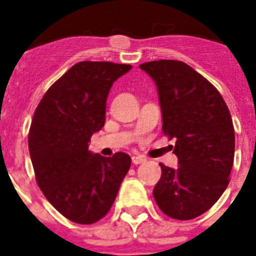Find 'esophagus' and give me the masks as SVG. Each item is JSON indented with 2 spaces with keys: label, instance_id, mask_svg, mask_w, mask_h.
<instances>
[{
  "label": "esophagus",
  "instance_id": "esophagus-1",
  "mask_svg": "<svg viewBox=\"0 0 256 256\" xmlns=\"http://www.w3.org/2000/svg\"><path fill=\"white\" fill-rule=\"evenodd\" d=\"M132 160L134 164H144V162H146V158L142 156H132Z\"/></svg>",
  "mask_w": 256,
  "mask_h": 256
}]
</instances>
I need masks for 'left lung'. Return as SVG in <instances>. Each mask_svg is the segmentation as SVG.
Returning a JSON list of instances; mask_svg holds the SVG:
<instances>
[{
  "label": "left lung",
  "mask_w": 256,
  "mask_h": 256,
  "mask_svg": "<svg viewBox=\"0 0 256 256\" xmlns=\"http://www.w3.org/2000/svg\"><path fill=\"white\" fill-rule=\"evenodd\" d=\"M140 68L156 82L164 134L176 140L179 166L160 164L152 195L170 218L194 219L214 206L230 182L235 152L230 112L218 90L184 62L160 60Z\"/></svg>",
  "instance_id": "left-lung-1"
}]
</instances>
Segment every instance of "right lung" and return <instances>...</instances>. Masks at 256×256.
Wrapping results in <instances>:
<instances>
[{"label":"right lung","instance_id":"1","mask_svg":"<svg viewBox=\"0 0 256 256\" xmlns=\"http://www.w3.org/2000/svg\"><path fill=\"white\" fill-rule=\"evenodd\" d=\"M132 65L78 62L50 86L34 112L29 152L46 199L65 218L92 224L108 214L132 158L92 154L88 142L104 124L112 84Z\"/></svg>","mask_w":256,"mask_h":256}]
</instances>
